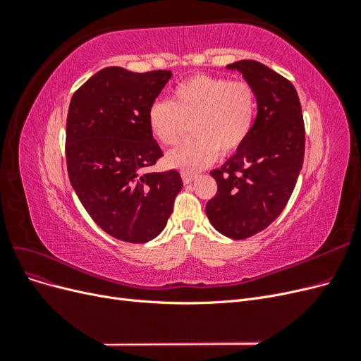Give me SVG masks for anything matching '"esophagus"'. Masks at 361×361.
<instances>
[{
    "instance_id": "34e87169",
    "label": "esophagus",
    "mask_w": 361,
    "mask_h": 361,
    "mask_svg": "<svg viewBox=\"0 0 361 361\" xmlns=\"http://www.w3.org/2000/svg\"><path fill=\"white\" fill-rule=\"evenodd\" d=\"M194 179H195V174H192V173H190V171H183V173H182V180H183L185 185L191 183Z\"/></svg>"
}]
</instances>
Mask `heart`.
<instances>
[{
    "instance_id": "1",
    "label": "heart",
    "mask_w": 361,
    "mask_h": 361,
    "mask_svg": "<svg viewBox=\"0 0 361 361\" xmlns=\"http://www.w3.org/2000/svg\"><path fill=\"white\" fill-rule=\"evenodd\" d=\"M256 113V96L247 82L211 75H195L173 89L171 101H155L147 113L152 135L173 145L192 122L194 140L166 155L167 166L195 171L212 164L220 150L232 154L244 145Z\"/></svg>"
}]
</instances>
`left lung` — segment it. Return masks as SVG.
Wrapping results in <instances>:
<instances>
[{
	"label": "left lung",
	"instance_id": "left-lung-1",
	"mask_svg": "<svg viewBox=\"0 0 361 361\" xmlns=\"http://www.w3.org/2000/svg\"><path fill=\"white\" fill-rule=\"evenodd\" d=\"M253 89L256 120L244 145L211 174L218 191L206 204L216 232L245 239L267 228L285 209L304 159V122L295 87L255 60L227 64Z\"/></svg>",
	"mask_w": 361,
	"mask_h": 361
}]
</instances>
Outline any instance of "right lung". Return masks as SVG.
<instances>
[{"instance_id":"1","label":"right lung","mask_w":361,"mask_h":361,"mask_svg":"<svg viewBox=\"0 0 361 361\" xmlns=\"http://www.w3.org/2000/svg\"><path fill=\"white\" fill-rule=\"evenodd\" d=\"M171 71L105 68L72 96L66 123L68 173L85 211L116 239L157 238L182 190L176 170L141 173L162 157L147 113Z\"/></svg>"}]
</instances>
